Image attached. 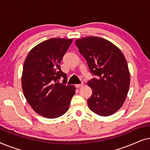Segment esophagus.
I'll return each mask as SVG.
<instances>
[{"label":"esophagus","mask_w":150,"mask_h":150,"mask_svg":"<svg viewBox=\"0 0 150 150\" xmlns=\"http://www.w3.org/2000/svg\"><path fill=\"white\" fill-rule=\"evenodd\" d=\"M75 86H76V87L79 88V87H82V86H83V83H81V84H76V85Z\"/></svg>","instance_id":"obj_1"}]
</instances>
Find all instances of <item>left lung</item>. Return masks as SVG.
Here are the masks:
<instances>
[{"instance_id": "left-lung-1", "label": "left lung", "mask_w": 150, "mask_h": 150, "mask_svg": "<svg viewBox=\"0 0 150 150\" xmlns=\"http://www.w3.org/2000/svg\"><path fill=\"white\" fill-rule=\"evenodd\" d=\"M75 44L96 76L87 82L92 89L87 100L89 109L100 116L111 115L122 106L130 87L124 55L115 45L98 37L78 39Z\"/></svg>"}]
</instances>
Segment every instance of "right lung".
I'll use <instances>...</instances> for the list:
<instances>
[{
	"label": "right lung",
	"instance_id": "right-lung-1",
	"mask_svg": "<svg viewBox=\"0 0 150 150\" xmlns=\"http://www.w3.org/2000/svg\"><path fill=\"white\" fill-rule=\"evenodd\" d=\"M71 42V39H49L32 48L24 61V96L33 109L44 117L57 118L65 114L75 93L74 86L65 85L67 74L60 67ZM61 77L63 83H58Z\"/></svg>",
	"mask_w": 150,
	"mask_h": 150
}]
</instances>
